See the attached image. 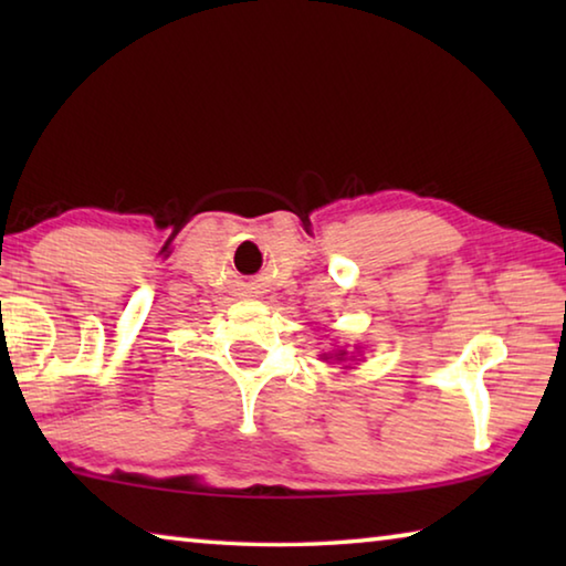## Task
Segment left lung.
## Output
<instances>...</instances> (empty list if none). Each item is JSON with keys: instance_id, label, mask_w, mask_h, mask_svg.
<instances>
[{"instance_id": "8db88e82", "label": "left lung", "mask_w": 566, "mask_h": 566, "mask_svg": "<svg viewBox=\"0 0 566 566\" xmlns=\"http://www.w3.org/2000/svg\"><path fill=\"white\" fill-rule=\"evenodd\" d=\"M342 357H344V352H342V354H339V357H337V359H342Z\"/></svg>"}]
</instances>
